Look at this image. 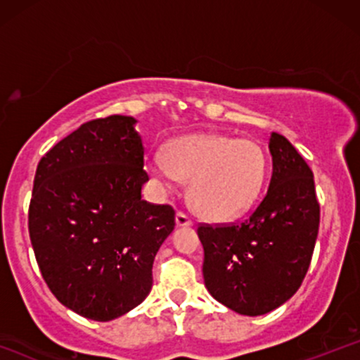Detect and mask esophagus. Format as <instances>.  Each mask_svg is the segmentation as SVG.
<instances>
[{
  "instance_id": "esophagus-1",
  "label": "esophagus",
  "mask_w": 360,
  "mask_h": 360,
  "mask_svg": "<svg viewBox=\"0 0 360 360\" xmlns=\"http://www.w3.org/2000/svg\"><path fill=\"white\" fill-rule=\"evenodd\" d=\"M176 223H177V226H191V225H193V220H191V218H189L186 213L177 212V214H176Z\"/></svg>"
}]
</instances>
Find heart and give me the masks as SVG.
I'll use <instances>...</instances> for the list:
<instances>
[{"mask_svg":"<svg viewBox=\"0 0 360 360\" xmlns=\"http://www.w3.org/2000/svg\"><path fill=\"white\" fill-rule=\"evenodd\" d=\"M266 154L259 143L226 135H191L152 152L148 171L162 188L191 181L189 198L198 213L214 221L240 217L254 203L266 177Z\"/></svg>","mask_w":360,"mask_h":360,"instance_id":"1","label":"heart"}]
</instances>
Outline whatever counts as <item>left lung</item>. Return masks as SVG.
<instances>
[{
	"label": "left lung",
	"mask_w": 360,
	"mask_h": 360,
	"mask_svg": "<svg viewBox=\"0 0 360 360\" xmlns=\"http://www.w3.org/2000/svg\"><path fill=\"white\" fill-rule=\"evenodd\" d=\"M269 150V188L254 212L238 223L198 226L206 289L226 308L249 316L272 311L298 291L320 226L307 160L276 131Z\"/></svg>",
	"instance_id": "left-lung-1"
}]
</instances>
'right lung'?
<instances>
[{"label":"right lung","instance_id":"1","mask_svg":"<svg viewBox=\"0 0 360 360\" xmlns=\"http://www.w3.org/2000/svg\"><path fill=\"white\" fill-rule=\"evenodd\" d=\"M131 117L96 118L40 159L28 208L37 264L77 315L110 321L152 289L157 250L176 225L171 205L142 200L148 181Z\"/></svg>","mask_w":360,"mask_h":360}]
</instances>
